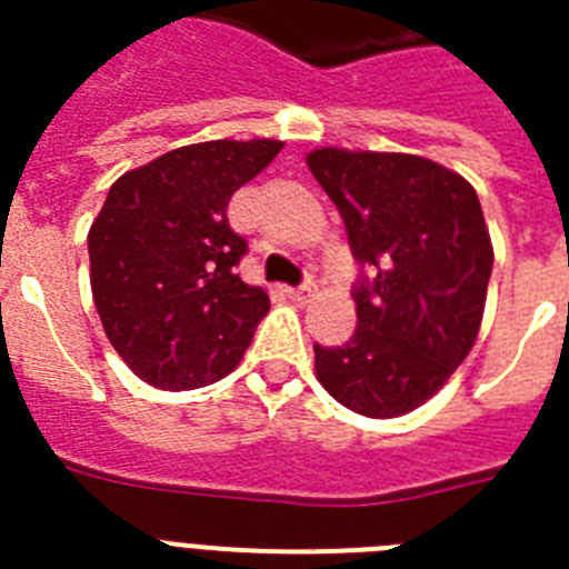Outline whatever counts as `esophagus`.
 Segmentation results:
<instances>
[{
  "label": "esophagus",
  "instance_id": "esophagus-1",
  "mask_svg": "<svg viewBox=\"0 0 569 569\" xmlns=\"http://www.w3.org/2000/svg\"><path fill=\"white\" fill-rule=\"evenodd\" d=\"M283 292L289 295L295 303H307V301H312V295H316V286L303 283V286H298V289H295V286H286Z\"/></svg>",
  "mask_w": 569,
  "mask_h": 569
}]
</instances>
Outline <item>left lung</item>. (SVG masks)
Instances as JSON below:
<instances>
[{
	"label": "left lung",
	"mask_w": 569,
	"mask_h": 569,
	"mask_svg": "<svg viewBox=\"0 0 569 569\" xmlns=\"http://www.w3.org/2000/svg\"><path fill=\"white\" fill-rule=\"evenodd\" d=\"M312 177L337 203L357 262V330L316 346V378L339 405L372 419L405 416L437 396L476 346L493 244L476 189L410 153L321 147Z\"/></svg>",
	"instance_id": "left-lung-1"
}]
</instances>
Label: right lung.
<instances>
[{"instance_id": "obj_1", "label": "right lung", "mask_w": 569, "mask_h": 569, "mask_svg": "<svg viewBox=\"0 0 569 569\" xmlns=\"http://www.w3.org/2000/svg\"><path fill=\"white\" fill-rule=\"evenodd\" d=\"M283 141H203L127 171L88 232L91 292L123 363L156 389H197L241 363L268 295L232 268L248 241L230 197Z\"/></svg>"}]
</instances>
